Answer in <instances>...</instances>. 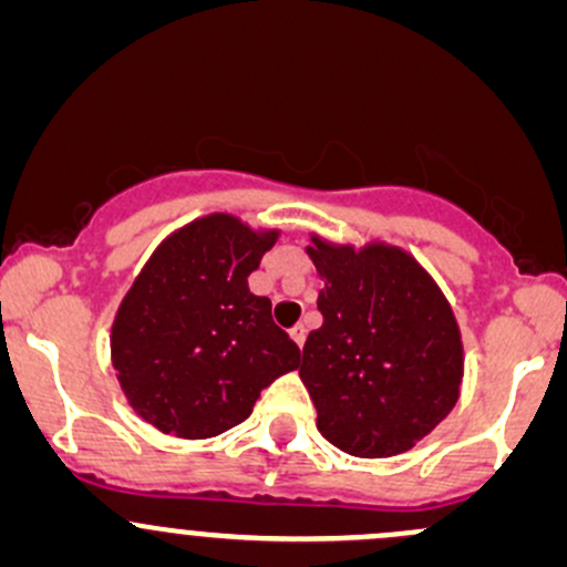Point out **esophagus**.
<instances>
[{"label":"esophagus","instance_id":"esophagus-1","mask_svg":"<svg viewBox=\"0 0 567 567\" xmlns=\"http://www.w3.org/2000/svg\"><path fill=\"white\" fill-rule=\"evenodd\" d=\"M290 336H293V341L298 347H303V341H307V328H303V326L290 328Z\"/></svg>","mask_w":567,"mask_h":567}]
</instances>
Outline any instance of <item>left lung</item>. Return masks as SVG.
Segmentation results:
<instances>
[{
    "mask_svg": "<svg viewBox=\"0 0 567 567\" xmlns=\"http://www.w3.org/2000/svg\"><path fill=\"white\" fill-rule=\"evenodd\" d=\"M307 252L326 282L298 371L317 427L347 455H401L457 403L463 341L450 301L401 247L312 236Z\"/></svg>",
    "mask_w": 567,
    "mask_h": 567,
    "instance_id": "8db88e82",
    "label": "left lung"
}]
</instances>
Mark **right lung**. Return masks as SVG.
<instances>
[{
	"label": "right lung",
	"mask_w": 567,
	"mask_h": 567,
	"mask_svg": "<svg viewBox=\"0 0 567 567\" xmlns=\"http://www.w3.org/2000/svg\"><path fill=\"white\" fill-rule=\"evenodd\" d=\"M279 231L215 213L158 245L112 322L123 393L161 433L213 439L252 414L260 390L298 369L296 341L247 277Z\"/></svg>",
	"instance_id": "1"
}]
</instances>
